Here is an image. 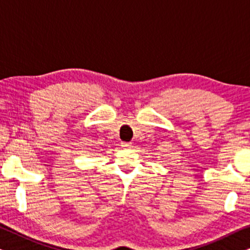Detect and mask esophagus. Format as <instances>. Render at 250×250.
Masks as SVG:
<instances>
[{
    "label": "esophagus",
    "mask_w": 250,
    "mask_h": 250,
    "mask_svg": "<svg viewBox=\"0 0 250 250\" xmlns=\"http://www.w3.org/2000/svg\"><path fill=\"white\" fill-rule=\"evenodd\" d=\"M122 146H125V148H132L133 143H132V142H123Z\"/></svg>",
    "instance_id": "1"
}]
</instances>
